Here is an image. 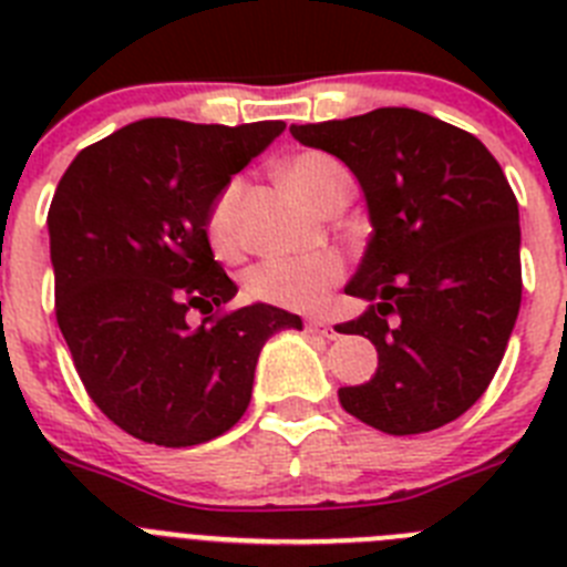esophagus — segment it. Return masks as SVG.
<instances>
[{
    "label": "esophagus",
    "instance_id": "34e87169",
    "mask_svg": "<svg viewBox=\"0 0 567 567\" xmlns=\"http://www.w3.org/2000/svg\"><path fill=\"white\" fill-rule=\"evenodd\" d=\"M307 332L309 334H320V338H327V340L340 338L338 329H334L332 323H329V320H323V318H309L307 320Z\"/></svg>",
    "mask_w": 567,
    "mask_h": 567
}]
</instances>
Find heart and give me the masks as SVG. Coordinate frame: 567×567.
<instances>
[{
  "label": "heart",
  "mask_w": 567,
  "mask_h": 567,
  "mask_svg": "<svg viewBox=\"0 0 567 567\" xmlns=\"http://www.w3.org/2000/svg\"><path fill=\"white\" fill-rule=\"evenodd\" d=\"M284 178L289 187L312 207L323 209V204L338 193L340 187L352 184L343 164L332 155L300 153L284 167ZM238 198L240 184L233 182L218 193L207 213V238L209 247L218 258L233 260L240 255L238 233ZM343 278V260L334 252L303 255V258H272L252 267L244 278V287L252 300L269 303V307L309 312L318 309L329 298Z\"/></svg>",
  "instance_id": "b5f03b06"
}]
</instances>
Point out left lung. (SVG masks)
<instances>
[{"instance_id": "left-lung-1", "label": "left lung", "mask_w": 567, "mask_h": 567, "mask_svg": "<svg viewBox=\"0 0 567 567\" xmlns=\"http://www.w3.org/2000/svg\"><path fill=\"white\" fill-rule=\"evenodd\" d=\"M363 187L372 238L346 295L369 307L338 332L378 349L369 383L340 405L385 434H423L483 398L523 300L519 207L477 135L409 107L292 124Z\"/></svg>"}]
</instances>
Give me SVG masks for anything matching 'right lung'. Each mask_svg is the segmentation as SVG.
Masks as SVG:
<instances>
[{
  "label": "right lung",
  "mask_w": 567,
  "mask_h": 567,
  "mask_svg": "<svg viewBox=\"0 0 567 567\" xmlns=\"http://www.w3.org/2000/svg\"><path fill=\"white\" fill-rule=\"evenodd\" d=\"M284 122L142 118L73 158L50 202L56 320L90 400L133 437L187 449L229 432L255 363L298 315L224 309L235 287L215 260L207 213ZM189 311H202L198 328Z\"/></svg>",
  "instance_id": "obj_1"
}]
</instances>
